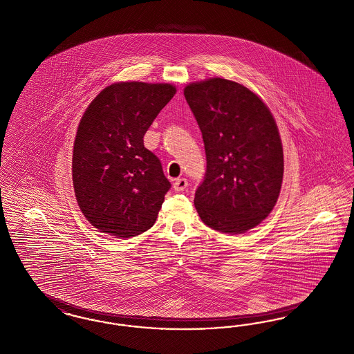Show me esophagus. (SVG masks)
I'll use <instances>...</instances> for the list:
<instances>
[{
	"label": "esophagus",
	"instance_id": "1",
	"mask_svg": "<svg viewBox=\"0 0 354 354\" xmlns=\"http://www.w3.org/2000/svg\"><path fill=\"white\" fill-rule=\"evenodd\" d=\"M187 185H188L187 179H185V178H179V179H176V180L174 182V189L178 191V192H180V191H184V189L187 188Z\"/></svg>",
	"mask_w": 354,
	"mask_h": 354
}]
</instances>
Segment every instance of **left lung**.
<instances>
[{
  "label": "left lung",
  "instance_id": "8db88e82",
  "mask_svg": "<svg viewBox=\"0 0 354 354\" xmlns=\"http://www.w3.org/2000/svg\"><path fill=\"white\" fill-rule=\"evenodd\" d=\"M201 130L207 170L195 192L203 223L240 234L272 211L282 187L283 149L269 108L246 86L213 77L184 88Z\"/></svg>",
  "mask_w": 354,
  "mask_h": 354
}]
</instances>
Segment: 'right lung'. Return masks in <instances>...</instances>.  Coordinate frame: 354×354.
<instances>
[{
  "label": "right lung",
  "instance_id": "add662e5",
  "mask_svg": "<svg viewBox=\"0 0 354 354\" xmlns=\"http://www.w3.org/2000/svg\"><path fill=\"white\" fill-rule=\"evenodd\" d=\"M175 92L171 84L115 83L83 114L72 179L82 212L99 232L130 239L154 225L171 183L143 136Z\"/></svg>",
  "mask_w": 354,
  "mask_h": 354
}]
</instances>
